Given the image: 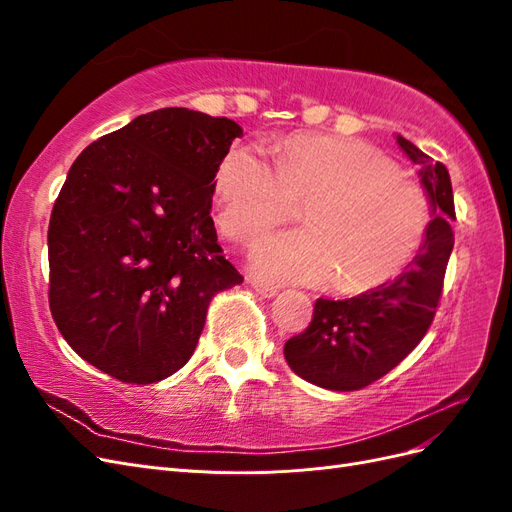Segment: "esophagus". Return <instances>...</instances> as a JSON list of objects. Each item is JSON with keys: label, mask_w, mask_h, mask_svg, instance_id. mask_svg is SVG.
Returning a JSON list of instances; mask_svg holds the SVG:
<instances>
[{"label": "esophagus", "mask_w": 512, "mask_h": 512, "mask_svg": "<svg viewBox=\"0 0 512 512\" xmlns=\"http://www.w3.org/2000/svg\"><path fill=\"white\" fill-rule=\"evenodd\" d=\"M250 286L260 294V297H267V299L275 297L277 290H280V288L273 286V284H267V282H262V280H256V277H254V280H250Z\"/></svg>", "instance_id": "1"}]
</instances>
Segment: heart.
I'll use <instances>...</instances> for the list:
<instances>
[{"label": "heart", "instance_id": "obj_1", "mask_svg": "<svg viewBox=\"0 0 512 512\" xmlns=\"http://www.w3.org/2000/svg\"><path fill=\"white\" fill-rule=\"evenodd\" d=\"M213 203L226 237L256 245L303 207V230L258 250L256 271L277 282H329L371 290L404 269L423 245L429 198L378 149L356 138L292 134L273 145V168L235 145L213 175Z\"/></svg>", "mask_w": 512, "mask_h": 512}]
</instances>
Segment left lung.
<instances>
[{"label": "left lung", "instance_id": "left-lung-1", "mask_svg": "<svg viewBox=\"0 0 512 512\" xmlns=\"http://www.w3.org/2000/svg\"><path fill=\"white\" fill-rule=\"evenodd\" d=\"M406 156L421 168L433 220L423 245L395 280L359 297L318 299L309 327L290 337L284 356L299 378L329 391H359L399 365L431 327L453 252V185L442 162L397 134Z\"/></svg>", "mask_w": 512, "mask_h": 512}]
</instances>
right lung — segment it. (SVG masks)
I'll list each match as a JSON object with an SVG mask.
<instances>
[{"mask_svg":"<svg viewBox=\"0 0 512 512\" xmlns=\"http://www.w3.org/2000/svg\"><path fill=\"white\" fill-rule=\"evenodd\" d=\"M239 123L160 108L74 160L49 224V305L89 365L128 384L190 361L215 294L243 282L211 220Z\"/></svg>","mask_w":512,"mask_h":512,"instance_id":"1","label":"right lung"}]
</instances>
